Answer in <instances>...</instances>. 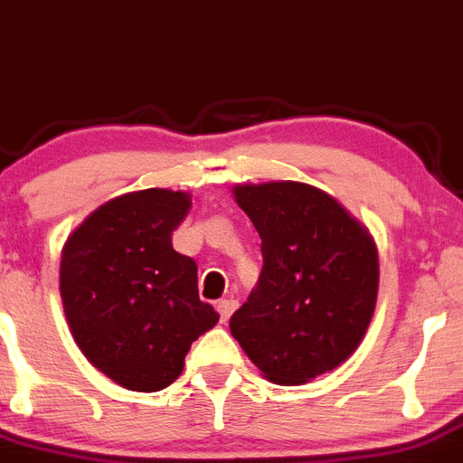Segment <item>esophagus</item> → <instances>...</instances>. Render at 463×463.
<instances>
[{
    "label": "esophagus",
    "mask_w": 463,
    "mask_h": 463,
    "mask_svg": "<svg viewBox=\"0 0 463 463\" xmlns=\"http://www.w3.org/2000/svg\"><path fill=\"white\" fill-rule=\"evenodd\" d=\"M235 308H237L235 299H222V301H219L217 310H219V315H222L223 324H228V319H231V315L235 313Z\"/></svg>",
    "instance_id": "34e87169"
}]
</instances>
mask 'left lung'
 Here are the masks:
<instances>
[{"mask_svg": "<svg viewBox=\"0 0 463 463\" xmlns=\"http://www.w3.org/2000/svg\"><path fill=\"white\" fill-rule=\"evenodd\" d=\"M256 226L262 271L231 334L269 382L306 383L347 361L373 319V235L334 196L304 183L232 187Z\"/></svg>", "mask_w": 463, "mask_h": 463, "instance_id": "1", "label": "left lung"}]
</instances>
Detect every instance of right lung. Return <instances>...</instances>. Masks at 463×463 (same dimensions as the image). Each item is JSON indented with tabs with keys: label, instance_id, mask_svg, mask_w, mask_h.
Here are the masks:
<instances>
[{
	"label": "right lung",
	"instance_id": "add662e5",
	"mask_svg": "<svg viewBox=\"0 0 463 463\" xmlns=\"http://www.w3.org/2000/svg\"><path fill=\"white\" fill-rule=\"evenodd\" d=\"M192 196L144 189L111 198L61 251L63 313L77 347L128 391L155 392L180 377L219 313L198 299V267L173 249Z\"/></svg>",
	"mask_w": 463,
	"mask_h": 463
}]
</instances>
